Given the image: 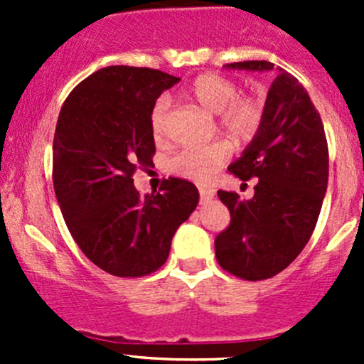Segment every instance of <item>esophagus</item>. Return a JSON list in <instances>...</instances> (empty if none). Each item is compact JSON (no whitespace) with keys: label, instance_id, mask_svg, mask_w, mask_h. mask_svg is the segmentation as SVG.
Masks as SVG:
<instances>
[{"label":"esophagus","instance_id":"34e87169","mask_svg":"<svg viewBox=\"0 0 364 364\" xmlns=\"http://www.w3.org/2000/svg\"><path fill=\"white\" fill-rule=\"evenodd\" d=\"M199 196L203 203H209L211 199H215V190L209 186H199Z\"/></svg>","mask_w":364,"mask_h":364}]
</instances>
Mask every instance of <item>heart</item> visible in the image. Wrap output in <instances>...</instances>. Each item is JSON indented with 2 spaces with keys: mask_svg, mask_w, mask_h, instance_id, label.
Here are the masks:
<instances>
[{
  "mask_svg": "<svg viewBox=\"0 0 364 364\" xmlns=\"http://www.w3.org/2000/svg\"><path fill=\"white\" fill-rule=\"evenodd\" d=\"M186 95L205 111L215 112L220 128L234 141H248L259 128L262 117L259 100L240 95L237 84L220 73H203L196 77L190 82ZM165 112H167V100L159 98L149 116L155 137L164 134ZM227 159H229V148L222 142L193 146L176 153L168 160V171L192 181H208L216 168L225 164Z\"/></svg>",
  "mask_w": 364,
  "mask_h": 364,
  "instance_id": "heart-1",
  "label": "heart"
}]
</instances>
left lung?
Wrapping results in <instances>:
<instances>
[{
    "label": "left lung",
    "instance_id": "obj_1",
    "mask_svg": "<svg viewBox=\"0 0 364 364\" xmlns=\"http://www.w3.org/2000/svg\"><path fill=\"white\" fill-rule=\"evenodd\" d=\"M273 67L269 61L225 65L248 72H269ZM229 172L243 181L257 178V185L250 200L218 190L230 211V225L216 236V260L234 277L266 280L284 271L306 247L329 174L321 116L303 84L285 70L267 91L257 134L229 165Z\"/></svg>",
    "mask_w": 364,
    "mask_h": 364
}]
</instances>
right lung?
<instances>
[{"label":"right lung","instance_id":"obj_1","mask_svg":"<svg viewBox=\"0 0 364 364\" xmlns=\"http://www.w3.org/2000/svg\"><path fill=\"white\" fill-rule=\"evenodd\" d=\"M178 77L116 65L84 79L58 117L53 181L70 234L84 255L114 277L137 278L161 267L172 236L199 203L196 185L165 179L141 196L137 167L155 155L151 109Z\"/></svg>","mask_w":364,"mask_h":364}]
</instances>
